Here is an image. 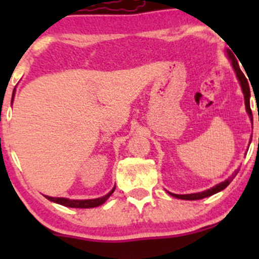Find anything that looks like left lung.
<instances>
[{"label":"left lung","instance_id":"obj_1","mask_svg":"<svg viewBox=\"0 0 259 259\" xmlns=\"http://www.w3.org/2000/svg\"><path fill=\"white\" fill-rule=\"evenodd\" d=\"M228 55H229V59L232 60V65H233V69H234V71H236L237 77H238L239 82H241L243 94H244V103H245V109H247V113L249 114V117H252V110H250V106H249L250 91H249V85H248L247 77L244 76V74H243V72H242V70L239 69L238 61H237V60H236V57H234L233 55H232L229 51H228ZM238 171L239 170H236L233 173V176L229 177L228 179L224 180V182H222V183H219L218 185H215V187L210 188V189L204 190V192L194 193V194H183V195L173 194V193H170V195H173V197H176V198H179V199H184V200H197V199H203V198L210 197V195H213V194H215V193L221 192V190L226 189V188L228 187L229 184H231L232 180L234 179V177H236L237 174H238Z\"/></svg>","mask_w":259,"mask_h":259}]
</instances>
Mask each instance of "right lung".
Here are the masks:
<instances>
[{
    "label": "right lung",
    "instance_id": "1",
    "mask_svg": "<svg viewBox=\"0 0 259 259\" xmlns=\"http://www.w3.org/2000/svg\"><path fill=\"white\" fill-rule=\"evenodd\" d=\"M15 93V91H14ZM115 190V188L111 190L110 193H108L104 197L98 198V199H86V200H72V199H66V198H54V197H46L51 202L57 203V204L65 205V207H70V208H95L101 205L103 203H105V200L113 194V192Z\"/></svg>",
    "mask_w": 259,
    "mask_h": 259
}]
</instances>
